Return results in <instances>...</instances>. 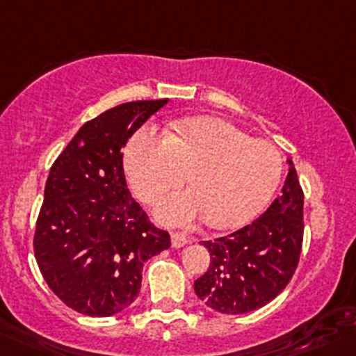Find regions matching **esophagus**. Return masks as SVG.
Returning a JSON list of instances; mask_svg holds the SVG:
<instances>
[{
    "instance_id": "1",
    "label": "esophagus",
    "mask_w": 356,
    "mask_h": 356,
    "mask_svg": "<svg viewBox=\"0 0 356 356\" xmlns=\"http://www.w3.org/2000/svg\"><path fill=\"white\" fill-rule=\"evenodd\" d=\"M170 241H172V248L179 249V248H184V245L189 242V238L182 234H172Z\"/></svg>"
}]
</instances>
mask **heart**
Masks as SVG:
<instances>
[{
  "label": "heart",
  "mask_w": 356,
  "mask_h": 356,
  "mask_svg": "<svg viewBox=\"0 0 356 356\" xmlns=\"http://www.w3.org/2000/svg\"><path fill=\"white\" fill-rule=\"evenodd\" d=\"M124 170L140 200L154 202L184 181L191 188L163 198L154 216L188 227L205 216L212 228H237L260 214L283 177V156L270 142L251 138L232 122L191 118L175 133L144 126L124 151Z\"/></svg>",
  "instance_id": "obj_1"
}]
</instances>
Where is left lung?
Masks as SVG:
<instances>
[{"mask_svg": "<svg viewBox=\"0 0 356 356\" xmlns=\"http://www.w3.org/2000/svg\"><path fill=\"white\" fill-rule=\"evenodd\" d=\"M288 161L283 191L248 227L202 244L211 265L195 281V293L223 314H244L274 300L297 268L304 237V193L293 161Z\"/></svg>", "mask_w": 356, "mask_h": 356, "instance_id": "8db88e82", "label": "left lung"}]
</instances>
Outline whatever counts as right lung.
Here are the masks:
<instances>
[{"mask_svg":"<svg viewBox=\"0 0 356 356\" xmlns=\"http://www.w3.org/2000/svg\"><path fill=\"white\" fill-rule=\"evenodd\" d=\"M167 99L129 102L86 122L58 156L36 219L45 283L77 313L114 316L140 293L142 268L170 248L126 186V142Z\"/></svg>","mask_w":356,"mask_h":356,"instance_id":"1","label":"right lung"}]
</instances>
